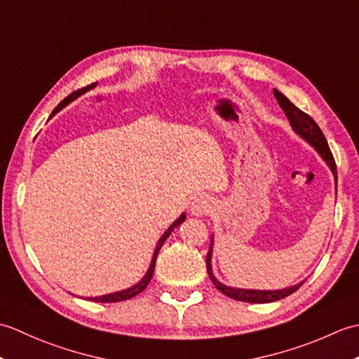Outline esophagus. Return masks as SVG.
<instances>
[{
    "instance_id": "obj_1",
    "label": "esophagus",
    "mask_w": 359,
    "mask_h": 359,
    "mask_svg": "<svg viewBox=\"0 0 359 359\" xmlns=\"http://www.w3.org/2000/svg\"><path fill=\"white\" fill-rule=\"evenodd\" d=\"M212 210V202L208 199L207 196H199L191 202V207H189V211L193 212L194 216H203L208 215Z\"/></svg>"
}]
</instances>
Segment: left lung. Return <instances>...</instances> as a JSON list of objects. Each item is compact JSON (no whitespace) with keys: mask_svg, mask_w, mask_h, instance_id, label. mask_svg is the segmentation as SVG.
<instances>
[{"mask_svg":"<svg viewBox=\"0 0 359 359\" xmlns=\"http://www.w3.org/2000/svg\"><path fill=\"white\" fill-rule=\"evenodd\" d=\"M273 94H274V97H276V100L282 108V111L285 112V116L290 121V125H292L293 131L297 135H301L304 140L309 142L311 147H313L318 151V154L324 158V162L327 165H329V168L334 175V179H337V163H334L332 151L329 148V144H327V140H325L323 131L316 125V121L311 118L309 114L302 112L299 108H296V106L292 102H290L284 94H280L279 90L273 89ZM211 255H212V239H211V245H210L208 255H207V271L210 274V279L212 280V284L216 285L219 292H222L225 296L231 297V299H236V301L253 302V304L274 302V301L282 299V297H287L292 293H294L296 290L304 284V282H299V284H296L293 287L282 288V290H243V288L226 287V285L222 284V282H219L215 278V274H212Z\"/></svg>","mask_w":359,"mask_h":359,"instance_id":"obj_1","label":"left lung"}]
</instances>
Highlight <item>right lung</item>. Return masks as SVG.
Returning a JSON list of instances; mask_svg holds the SVG:
<instances>
[{
    "label": "right lung",
    "instance_id": "add662e5",
    "mask_svg": "<svg viewBox=\"0 0 359 359\" xmlns=\"http://www.w3.org/2000/svg\"><path fill=\"white\" fill-rule=\"evenodd\" d=\"M95 85L97 83H93V85H89V86H86V88H83V89H79V90H75V93H72L71 95H67L65 100L60 103L55 109L52 111V116H55V114L58 112V111H62L65 106L67 104V103H71L72 100H75V98L77 97H80L81 94H85L86 90H89V89H93V88H95ZM50 116V117H52ZM187 219V215L184 212V215H182L177 220H175V222L168 228V230L162 234V238L158 239V242H157V245H156V250H154V255H152V261H151V265H149V269H148V271H147V274H144L143 276V279L140 280V282H137L135 285H133V287H129V288H126V290H121V292H116V293H109V294H103V296H97V297H86L88 301H94V302H120V301H126V299H131V297H134V296H137L139 293H142L144 288H147V285L149 284V280H151V278H152V274H154V266H156V261H157V255H158V250L162 248V245L165 243V241L170 238V234L172 233V230L175 226H179L182 222H184V220Z\"/></svg>",
    "mask_w": 359,
    "mask_h": 359
}]
</instances>
